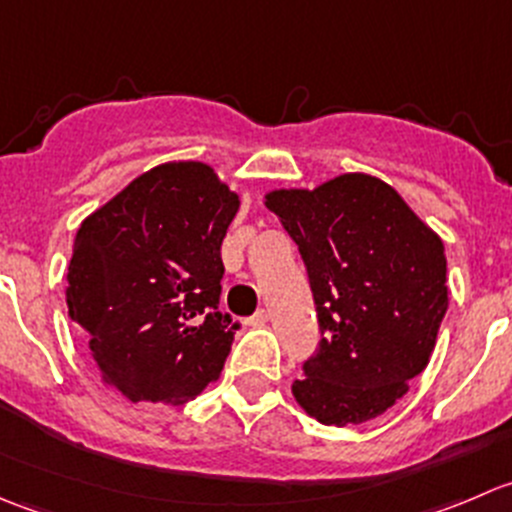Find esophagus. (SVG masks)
<instances>
[{
    "instance_id": "esophagus-1",
    "label": "esophagus",
    "mask_w": 512,
    "mask_h": 512,
    "mask_svg": "<svg viewBox=\"0 0 512 512\" xmlns=\"http://www.w3.org/2000/svg\"><path fill=\"white\" fill-rule=\"evenodd\" d=\"M267 322H270V312H267V309H260V312L252 317V324H255V327H262V324H267Z\"/></svg>"
}]
</instances>
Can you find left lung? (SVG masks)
Masks as SVG:
<instances>
[{
    "label": "left lung",
    "mask_w": 512,
    "mask_h": 512,
    "mask_svg": "<svg viewBox=\"0 0 512 512\" xmlns=\"http://www.w3.org/2000/svg\"><path fill=\"white\" fill-rule=\"evenodd\" d=\"M265 205L297 242L322 329L294 399L327 426L381 416L436 347L448 309L441 237L366 173L272 190Z\"/></svg>",
    "instance_id": "8db88e82"
}]
</instances>
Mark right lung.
Segmentation results:
<instances>
[{
  "instance_id": "obj_1",
  "label": "right lung",
  "mask_w": 512,
  "mask_h": 512,
  "mask_svg": "<svg viewBox=\"0 0 512 512\" xmlns=\"http://www.w3.org/2000/svg\"><path fill=\"white\" fill-rule=\"evenodd\" d=\"M237 208L208 163L178 160L138 175L81 223L69 317L126 399L185 404L223 371L237 324L218 309L220 245Z\"/></svg>"
}]
</instances>
